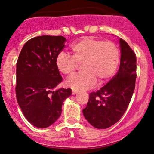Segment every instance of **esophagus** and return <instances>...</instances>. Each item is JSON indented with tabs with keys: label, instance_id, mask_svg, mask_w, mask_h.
Segmentation results:
<instances>
[{
	"label": "esophagus",
	"instance_id": "1",
	"mask_svg": "<svg viewBox=\"0 0 154 154\" xmlns=\"http://www.w3.org/2000/svg\"><path fill=\"white\" fill-rule=\"evenodd\" d=\"M77 92H78V91L75 90V89H72V91H71V93H72V95H74V94L77 93Z\"/></svg>",
	"mask_w": 154,
	"mask_h": 154
}]
</instances>
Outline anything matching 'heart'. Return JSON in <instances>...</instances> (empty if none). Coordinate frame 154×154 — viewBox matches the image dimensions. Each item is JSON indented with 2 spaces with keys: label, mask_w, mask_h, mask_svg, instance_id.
<instances>
[{
  "label": "heart",
  "mask_w": 154,
  "mask_h": 154,
  "mask_svg": "<svg viewBox=\"0 0 154 154\" xmlns=\"http://www.w3.org/2000/svg\"><path fill=\"white\" fill-rule=\"evenodd\" d=\"M72 56L62 52L57 56V69L65 75H72L82 64V71L68 79L66 83L76 90H85L95 85L97 79L104 83L111 78L120 63L118 47L110 41L84 37L71 46Z\"/></svg>",
  "instance_id": "1"
}]
</instances>
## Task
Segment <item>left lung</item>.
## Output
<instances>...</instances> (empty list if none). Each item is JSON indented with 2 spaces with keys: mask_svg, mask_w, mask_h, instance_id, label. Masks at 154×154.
<instances>
[{
  "mask_svg": "<svg viewBox=\"0 0 154 154\" xmlns=\"http://www.w3.org/2000/svg\"><path fill=\"white\" fill-rule=\"evenodd\" d=\"M120 65L117 74L103 87L89 94L85 118L97 129H107L120 120L131 101L136 80V56L129 44L120 39Z\"/></svg>",
  "mask_w": 154,
  "mask_h": 154,
  "instance_id": "left-lung-1",
  "label": "left lung"
}]
</instances>
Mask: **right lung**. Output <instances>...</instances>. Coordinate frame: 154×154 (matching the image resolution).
Segmentation results:
<instances>
[{"instance_id": "right-lung-1", "label": "right lung", "mask_w": 154, "mask_h": 154, "mask_svg": "<svg viewBox=\"0 0 154 154\" xmlns=\"http://www.w3.org/2000/svg\"><path fill=\"white\" fill-rule=\"evenodd\" d=\"M62 36L31 38L22 47L16 63V95L25 118L37 128H47L62 113L63 101L71 89L54 90L62 77L56 65L65 47Z\"/></svg>"}]
</instances>
